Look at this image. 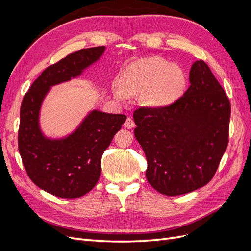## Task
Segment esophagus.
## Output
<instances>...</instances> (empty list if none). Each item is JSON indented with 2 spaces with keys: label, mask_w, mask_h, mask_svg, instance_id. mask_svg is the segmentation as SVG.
<instances>
[{
  "label": "esophagus",
  "mask_w": 251,
  "mask_h": 251,
  "mask_svg": "<svg viewBox=\"0 0 251 251\" xmlns=\"http://www.w3.org/2000/svg\"><path fill=\"white\" fill-rule=\"evenodd\" d=\"M125 126L126 128H133L135 126V123H134V119L132 117H127L126 123H125Z\"/></svg>",
  "instance_id": "esophagus-1"
}]
</instances>
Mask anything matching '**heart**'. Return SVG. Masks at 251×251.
Listing matches in <instances>:
<instances>
[{
	"label": "heart",
	"mask_w": 251,
	"mask_h": 251,
	"mask_svg": "<svg viewBox=\"0 0 251 251\" xmlns=\"http://www.w3.org/2000/svg\"><path fill=\"white\" fill-rule=\"evenodd\" d=\"M120 88L114 96L124 100L126 95H140L142 103L161 108L176 101L186 86L185 72L177 64L160 57H144L128 65L121 74Z\"/></svg>",
	"instance_id": "1"
}]
</instances>
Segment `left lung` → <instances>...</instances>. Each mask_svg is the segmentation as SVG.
Instances as JSON below:
<instances>
[{"label": "left lung", "mask_w": 251, "mask_h": 251, "mask_svg": "<svg viewBox=\"0 0 251 251\" xmlns=\"http://www.w3.org/2000/svg\"><path fill=\"white\" fill-rule=\"evenodd\" d=\"M189 82L169 107L134 112V134L148 160L147 180L165 196L206 185L228 144L230 102L203 60L193 64Z\"/></svg>", "instance_id": "8db88e82"}]
</instances>
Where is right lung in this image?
<instances>
[{
    "instance_id": "right-lung-1",
    "label": "right lung",
    "mask_w": 251,
    "mask_h": 251,
    "mask_svg": "<svg viewBox=\"0 0 251 251\" xmlns=\"http://www.w3.org/2000/svg\"><path fill=\"white\" fill-rule=\"evenodd\" d=\"M104 51V46L81 49L49 66L21 105L19 151L23 164L35 185L59 198H78L96 185L101 156L126 116L91 110L70 134L53 138L42 130V105L52 87L80 76Z\"/></svg>"
}]
</instances>
